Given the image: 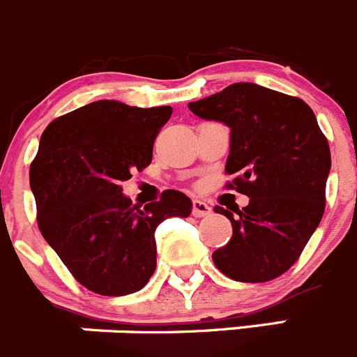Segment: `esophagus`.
I'll return each mask as SVG.
<instances>
[{
	"label": "esophagus",
	"instance_id": "1",
	"mask_svg": "<svg viewBox=\"0 0 357 357\" xmlns=\"http://www.w3.org/2000/svg\"><path fill=\"white\" fill-rule=\"evenodd\" d=\"M211 214V207L202 200H192V215L195 218H204Z\"/></svg>",
	"mask_w": 357,
	"mask_h": 357
}]
</instances>
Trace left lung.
<instances>
[{
    "label": "left lung",
    "mask_w": 357,
    "mask_h": 357,
    "mask_svg": "<svg viewBox=\"0 0 357 357\" xmlns=\"http://www.w3.org/2000/svg\"><path fill=\"white\" fill-rule=\"evenodd\" d=\"M205 120L230 127L227 188L243 192V208L215 207L234 234L212 253L225 276L264 283L281 276L301 257L326 208L331 169L328 138L312 107L299 97L235 83L207 99L189 102Z\"/></svg>",
    "instance_id": "left-lung-1"
}]
</instances>
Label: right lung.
Returning <instances> with one entry per match:
<instances>
[{"mask_svg":"<svg viewBox=\"0 0 357 357\" xmlns=\"http://www.w3.org/2000/svg\"><path fill=\"white\" fill-rule=\"evenodd\" d=\"M169 106L136 107L97 100L52 120L29 166L38 230L70 274L100 296H127L155 271V228L188 218L191 200L168 189L145 207L122 182L152 162Z\"/></svg>","mask_w":357,"mask_h":357,"instance_id":"obj_1","label":"right lung"}]
</instances>
